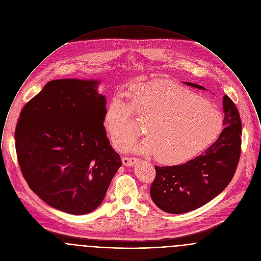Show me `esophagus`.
I'll use <instances>...</instances> for the list:
<instances>
[{"label": "esophagus", "instance_id": "1", "mask_svg": "<svg viewBox=\"0 0 261 261\" xmlns=\"http://www.w3.org/2000/svg\"><path fill=\"white\" fill-rule=\"evenodd\" d=\"M122 164H123L124 166L130 167V166H134V165L137 163L138 159L135 158V157H123L122 159Z\"/></svg>", "mask_w": 261, "mask_h": 261}]
</instances>
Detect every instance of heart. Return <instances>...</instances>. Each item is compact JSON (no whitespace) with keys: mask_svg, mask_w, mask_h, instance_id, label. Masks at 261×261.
I'll use <instances>...</instances> for the list:
<instances>
[{"mask_svg":"<svg viewBox=\"0 0 261 261\" xmlns=\"http://www.w3.org/2000/svg\"><path fill=\"white\" fill-rule=\"evenodd\" d=\"M133 107L147 123L149 137L130 143L127 149L156 154L164 164L186 162L210 146L222 133L224 117L211 102L174 82L155 79L129 88ZM132 105L118 92L107 105L105 127L117 148L143 133L144 125L134 115Z\"/></svg>","mask_w":261,"mask_h":261,"instance_id":"heart-1","label":"heart"}]
</instances>
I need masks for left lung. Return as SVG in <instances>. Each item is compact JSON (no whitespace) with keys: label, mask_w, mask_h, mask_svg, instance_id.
I'll use <instances>...</instances> for the list:
<instances>
[{"label":"left lung","mask_w":261,"mask_h":261,"mask_svg":"<svg viewBox=\"0 0 261 261\" xmlns=\"http://www.w3.org/2000/svg\"><path fill=\"white\" fill-rule=\"evenodd\" d=\"M185 85L207 90L191 82ZM224 129L208 149L184 164L155 166L156 177L150 197L158 208L169 214H184L206 205L226 189L241 155L242 122L239 110L227 97L223 99Z\"/></svg>","instance_id":"left-lung-1"}]
</instances>
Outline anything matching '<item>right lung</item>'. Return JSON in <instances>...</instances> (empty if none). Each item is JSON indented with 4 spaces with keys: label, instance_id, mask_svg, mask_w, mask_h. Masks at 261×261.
<instances>
[{
    "label": "right lung",
    "instance_id": "add662e5",
    "mask_svg": "<svg viewBox=\"0 0 261 261\" xmlns=\"http://www.w3.org/2000/svg\"><path fill=\"white\" fill-rule=\"evenodd\" d=\"M99 80L48 82L25 105L16 127L18 163L30 188L71 215L98 208L122 166L107 138Z\"/></svg>",
    "mask_w": 261,
    "mask_h": 261
}]
</instances>
